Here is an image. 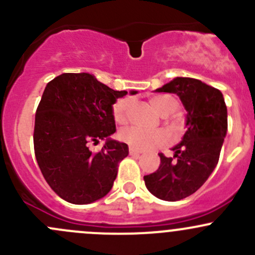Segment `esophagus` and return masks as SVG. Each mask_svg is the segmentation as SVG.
<instances>
[{
  "instance_id": "obj_1",
  "label": "esophagus",
  "mask_w": 255,
  "mask_h": 255,
  "mask_svg": "<svg viewBox=\"0 0 255 255\" xmlns=\"http://www.w3.org/2000/svg\"><path fill=\"white\" fill-rule=\"evenodd\" d=\"M129 154L130 155H139V154H142V150H138V149L129 146Z\"/></svg>"
}]
</instances>
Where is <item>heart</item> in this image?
I'll list each match as a JSON object with an SVG mask.
<instances>
[{
	"mask_svg": "<svg viewBox=\"0 0 255 255\" xmlns=\"http://www.w3.org/2000/svg\"><path fill=\"white\" fill-rule=\"evenodd\" d=\"M151 104L158 110L161 116H169L174 113L179 107V102L175 97L170 95H161L151 99ZM134 105V101L130 97L121 99L113 105L112 116L113 120L117 125L125 126L129 121L130 111ZM118 138L122 142L127 143L128 145L135 149H150L161 146L166 144L170 139L168 132L164 129L156 130H144L138 127L125 128L118 133Z\"/></svg>",
	"mask_w": 255,
	"mask_h": 255,
	"instance_id": "1",
	"label": "heart"
}]
</instances>
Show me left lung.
<instances>
[{"mask_svg":"<svg viewBox=\"0 0 255 255\" xmlns=\"http://www.w3.org/2000/svg\"><path fill=\"white\" fill-rule=\"evenodd\" d=\"M155 91L180 97L187 130L173 148V158L159 153L158 170L144 176V182L158 199L179 201L196 192L217 165L227 133V107L220 90L196 79L176 78Z\"/></svg>","mask_w":255,"mask_h":255,"instance_id":"8db88e82","label":"left lung"}]
</instances>
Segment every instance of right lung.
I'll return each mask as SVG.
<instances>
[{
	"instance_id": "right-lung-1",
	"label": "right lung",
	"mask_w": 255,
	"mask_h": 255,
	"mask_svg": "<svg viewBox=\"0 0 255 255\" xmlns=\"http://www.w3.org/2000/svg\"><path fill=\"white\" fill-rule=\"evenodd\" d=\"M126 95L86 73L48 82L35 112L34 153L45 181L65 201L91 204L112 189L128 145L107 139L100 151L89 148L116 132L112 106Z\"/></svg>"
}]
</instances>
